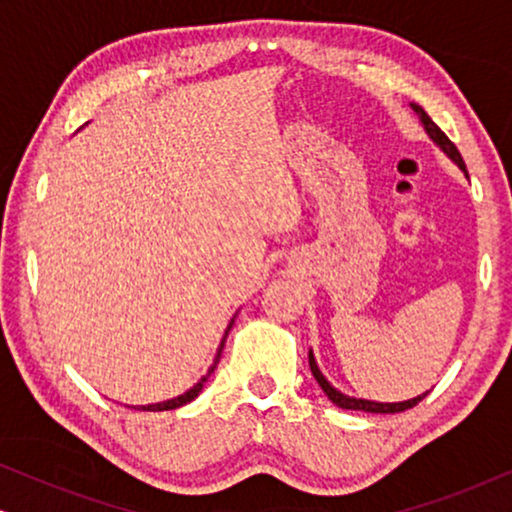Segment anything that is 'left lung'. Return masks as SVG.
I'll use <instances>...</instances> for the list:
<instances>
[{
  "label": "left lung",
  "instance_id": "1",
  "mask_svg": "<svg viewBox=\"0 0 512 512\" xmlns=\"http://www.w3.org/2000/svg\"><path fill=\"white\" fill-rule=\"evenodd\" d=\"M410 107H412V111H415L417 114V118H419V123H422V128H424V132L426 135H429V139L433 144L438 146L440 151L445 153L447 158L452 160L454 165L459 167L461 172L466 174V179H468V172H466V165H464V158H461V153L457 151V146H454L450 139H447V135L443 130L438 128L436 123L431 121L429 118V114H426V111L419 107V104H415V102H410ZM310 370H312V375H314V380L319 382V387L324 389V394L331 398V401L338 405V408H342V410H363V412H380V415H391V412H403V410H408V408H415V405L422 401V398L429 394V391H426V394H419V396H415V398H408V401H398V403H380V401H368V398H354V396H347V394H342L340 389H335L331 382L326 380L324 377V373H321L319 370V366H317V359H314V354H312V349H310Z\"/></svg>",
  "mask_w": 512,
  "mask_h": 512
}]
</instances>
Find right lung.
Listing matches in <instances>:
<instances>
[{"instance_id": "right-lung-1", "label": "right lung", "mask_w": 512, "mask_h": 512, "mask_svg": "<svg viewBox=\"0 0 512 512\" xmlns=\"http://www.w3.org/2000/svg\"><path fill=\"white\" fill-rule=\"evenodd\" d=\"M237 317V314H235ZM235 317L230 319V324H228V328H226V333H223V340H221V345H219V349H216V356H214V363L212 366H209V370L205 375L200 377L198 382L193 384L191 389L188 391H184V394H179V396H174V398H170V401H163V403H149V405H128V408H137V410H153V412H160V410H174V408H181V405H186V403H191V401H195V398H198V394L202 391V387H205V382L209 380V375L214 373L216 370V363H219V359H221V352H223V342H226V338H228V331L230 328H233V324H235Z\"/></svg>"}]
</instances>
